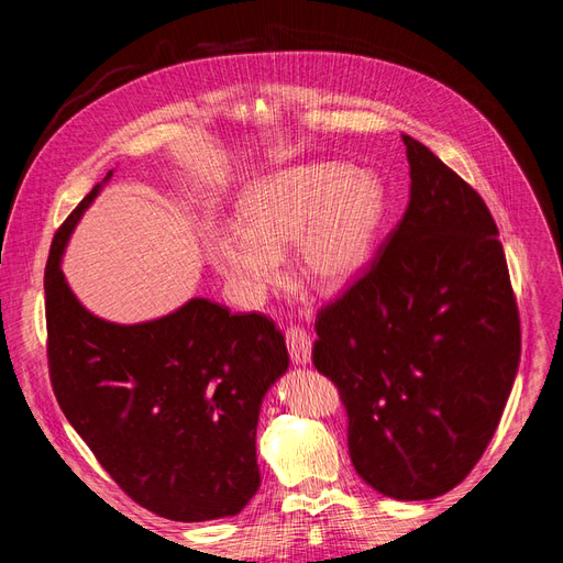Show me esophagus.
I'll return each mask as SVG.
<instances>
[{
	"label": "esophagus",
	"instance_id": "esophagus-1",
	"mask_svg": "<svg viewBox=\"0 0 563 563\" xmlns=\"http://www.w3.org/2000/svg\"><path fill=\"white\" fill-rule=\"evenodd\" d=\"M286 347H288V354H291L294 364L305 366L312 360V340L308 331H302L300 327L286 329Z\"/></svg>",
	"mask_w": 563,
	"mask_h": 563
}]
</instances>
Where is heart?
Returning a JSON list of instances; mask_svg holds the SVG:
<instances>
[{
	"instance_id": "obj_1",
	"label": "heart",
	"mask_w": 563,
	"mask_h": 563,
	"mask_svg": "<svg viewBox=\"0 0 563 563\" xmlns=\"http://www.w3.org/2000/svg\"><path fill=\"white\" fill-rule=\"evenodd\" d=\"M242 223L216 228L211 263L246 298L282 279V253L294 246L300 277L340 291L364 269L385 213V187L364 168L305 162L253 180L240 197Z\"/></svg>"
}]
</instances>
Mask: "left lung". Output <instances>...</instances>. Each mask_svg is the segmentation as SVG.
Returning a JSON list of instances; mask_svg holds the SVG:
<instances>
[{
    "instance_id": "left-lung-1",
    "label": "left lung",
    "mask_w": 563,
    "mask_h": 563,
    "mask_svg": "<svg viewBox=\"0 0 563 563\" xmlns=\"http://www.w3.org/2000/svg\"><path fill=\"white\" fill-rule=\"evenodd\" d=\"M411 197L366 275L321 308L312 362L347 408L356 474L430 500L479 463L512 391L519 310L484 199L401 135Z\"/></svg>"
}]
</instances>
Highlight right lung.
Returning <instances> with one entry per match:
<instances>
[{
  "mask_svg": "<svg viewBox=\"0 0 563 563\" xmlns=\"http://www.w3.org/2000/svg\"><path fill=\"white\" fill-rule=\"evenodd\" d=\"M110 176L79 201L48 251L54 395L131 500L172 521L234 517L261 486L255 428L263 397L288 368L284 335L263 314H230L207 298L141 323L84 308L60 261Z\"/></svg>",
  "mask_w": 563,
  "mask_h": 563,
  "instance_id": "1",
  "label": "right lung"
}]
</instances>
